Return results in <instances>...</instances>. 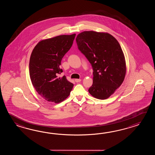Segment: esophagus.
Wrapping results in <instances>:
<instances>
[{"mask_svg": "<svg viewBox=\"0 0 155 155\" xmlns=\"http://www.w3.org/2000/svg\"><path fill=\"white\" fill-rule=\"evenodd\" d=\"M75 81L76 82H79L81 81V80L80 79H76L75 80Z\"/></svg>", "mask_w": 155, "mask_h": 155, "instance_id": "obj_1", "label": "esophagus"}]
</instances>
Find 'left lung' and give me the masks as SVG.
Wrapping results in <instances>:
<instances>
[{
	"instance_id": "8db88e82",
	"label": "left lung",
	"mask_w": 155,
	"mask_h": 155,
	"mask_svg": "<svg viewBox=\"0 0 155 155\" xmlns=\"http://www.w3.org/2000/svg\"><path fill=\"white\" fill-rule=\"evenodd\" d=\"M78 49L92 65L93 84L89 92L96 99L112 95L124 80L125 59L117 40L107 33L85 31L76 38Z\"/></svg>"
}]
</instances>
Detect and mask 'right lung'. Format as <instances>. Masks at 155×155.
<instances>
[{"instance_id":"add662e5","label":"right lung","mask_w":155,"mask_h":155,"mask_svg":"<svg viewBox=\"0 0 155 155\" xmlns=\"http://www.w3.org/2000/svg\"><path fill=\"white\" fill-rule=\"evenodd\" d=\"M76 34L61 35L43 40L36 44L31 54L29 75L36 91L46 101L55 104L69 96L74 84L66 76L58 78L63 72L61 61L73 45Z\"/></svg>"}]
</instances>
